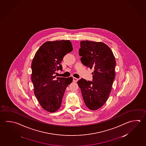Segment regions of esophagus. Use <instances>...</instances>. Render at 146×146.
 <instances>
[{
	"instance_id": "obj_1",
	"label": "esophagus",
	"mask_w": 146,
	"mask_h": 146,
	"mask_svg": "<svg viewBox=\"0 0 146 146\" xmlns=\"http://www.w3.org/2000/svg\"><path fill=\"white\" fill-rule=\"evenodd\" d=\"M78 79L77 78H74V77L73 78V82H77V81H78Z\"/></svg>"
}]
</instances>
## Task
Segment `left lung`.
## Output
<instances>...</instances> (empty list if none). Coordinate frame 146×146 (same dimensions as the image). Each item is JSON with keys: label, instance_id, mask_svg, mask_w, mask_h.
I'll list each match as a JSON object with an SVG mask.
<instances>
[{"label": "left lung", "instance_id": "left-lung-1", "mask_svg": "<svg viewBox=\"0 0 146 146\" xmlns=\"http://www.w3.org/2000/svg\"><path fill=\"white\" fill-rule=\"evenodd\" d=\"M79 52L83 64L94 70L93 82L83 78L78 82L85 105L94 111L103 106L109 98L115 76L116 60L111 49L102 42L82 40Z\"/></svg>", "mask_w": 146, "mask_h": 146}]
</instances>
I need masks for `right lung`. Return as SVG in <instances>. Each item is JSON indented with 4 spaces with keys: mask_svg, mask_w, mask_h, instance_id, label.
Wrapping results in <instances>:
<instances>
[{
    "mask_svg": "<svg viewBox=\"0 0 146 146\" xmlns=\"http://www.w3.org/2000/svg\"><path fill=\"white\" fill-rule=\"evenodd\" d=\"M69 40L48 41L37 50L31 63V80L34 93L40 106L53 113L60 109L65 91L72 78H56V70H62L64 56L72 50Z\"/></svg>",
    "mask_w": 146,
    "mask_h": 146,
    "instance_id": "1",
    "label": "right lung"
}]
</instances>
